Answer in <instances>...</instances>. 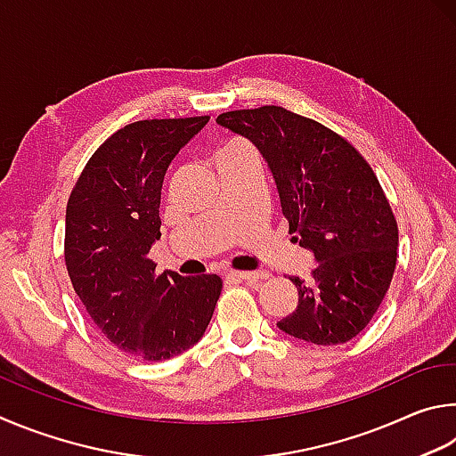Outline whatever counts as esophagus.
I'll return each instance as SVG.
<instances>
[{
  "label": "esophagus",
  "mask_w": 456,
  "mask_h": 456,
  "mask_svg": "<svg viewBox=\"0 0 456 456\" xmlns=\"http://www.w3.org/2000/svg\"><path fill=\"white\" fill-rule=\"evenodd\" d=\"M230 278H238V281H265L268 278L266 270H258V273H244V270H230Z\"/></svg>",
  "instance_id": "esophagus-1"
}]
</instances>
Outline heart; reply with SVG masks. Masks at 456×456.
Masks as SVG:
<instances>
[{
	"label": "heart",
	"instance_id": "1",
	"mask_svg": "<svg viewBox=\"0 0 456 456\" xmlns=\"http://www.w3.org/2000/svg\"><path fill=\"white\" fill-rule=\"evenodd\" d=\"M248 156H254V151H252L248 143L242 142V140H230V142L224 143V146L218 151H216L214 164L222 166V164L236 162V159H242V158H248Z\"/></svg>",
	"mask_w": 456,
	"mask_h": 456
}]
</instances>
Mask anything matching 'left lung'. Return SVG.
<instances>
[{
  "mask_svg": "<svg viewBox=\"0 0 456 456\" xmlns=\"http://www.w3.org/2000/svg\"><path fill=\"white\" fill-rule=\"evenodd\" d=\"M216 122L248 138L273 170L294 242L314 252L298 306L278 329L342 345L377 314L396 268L398 226L377 174L353 143L281 106L224 111Z\"/></svg>",
  "mask_w": 456,
  "mask_h": 456,
  "instance_id": "8db88e82",
  "label": "left lung"
}]
</instances>
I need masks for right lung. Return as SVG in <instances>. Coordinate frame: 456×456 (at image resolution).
I'll use <instances>...</instances> for the list:
<instances>
[{"label": "right lung", "mask_w": 456, "mask_h": 456, "mask_svg": "<svg viewBox=\"0 0 456 456\" xmlns=\"http://www.w3.org/2000/svg\"><path fill=\"white\" fill-rule=\"evenodd\" d=\"M210 116L140 119L87 159L66 208L63 258L98 330L134 361L158 362L202 338L222 292L216 274L156 273L167 166Z\"/></svg>", "instance_id": "add662e5"}]
</instances>
